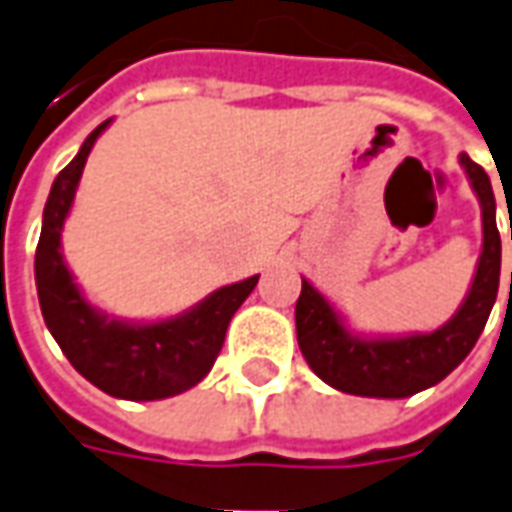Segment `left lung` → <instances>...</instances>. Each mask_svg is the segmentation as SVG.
I'll list each match as a JSON object with an SVG mask.
<instances>
[{
	"label": "left lung",
	"instance_id": "1",
	"mask_svg": "<svg viewBox=\"0 0 512 512\" xmlns=\"http://www.w3.org/2000/svg\"><path fill=\"white\" fill-rule=\"evenodd\" d=\"M460 166L480 199L482 252L463 305L438 330L407 332V335H363L349 330L341 310H335L330 299L302 277V293L296 299V341L307 366L335 391L374 396V399L413 396L424 388L438 385L446 374H452L485 330V321L491 316V307L499 293V268H502L496 199L485 169H480L466 152L460 155Z\"/></svg>",
	"mask_w": 512,
	"mask_h": 512
}]
</instances>
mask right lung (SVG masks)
<instances>
[{
	"instance_id": "add662e5",
	"label": "right lung",
	"mask_w": 512,
	"mask_h": 512,
	"mask_svg": "<svg viewBox=\"0 0 512 512\" xmlns=\"http://www.w3.org/2000/svg\"><path fill=\"white\" fill-rule=\"evenodd\" d=\"M110 121H102L85 138L77 157L52 182L35 249V285L46 327L85 380L116 399L155 402L205 380L235 310L255 291L257 274L224 285L194 307L157 321L107 316L85 299L60 252V232L74 205L85 160Z\"/></svg>"
}]
</instances>
